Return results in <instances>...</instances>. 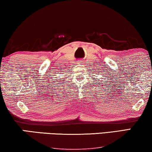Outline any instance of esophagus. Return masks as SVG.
Returning a JSON list of instances; mask_svg holds the SVG:
<instances>
[{
  "instance_id": "obj_1",
  "label": "esophagus",
  "mask_w": 152,
  "mask_h": 152,
  "mask_svg": "<svg viewBox=\"0 0 152 152\" xmlns=\"http://www.w3.org/2000/svg\"><path fill=\"white\" fill-rule=\"evenodd\" d=\"M77 63L78 64H84V62H83V61H82V60H78Z\"/></svg>"
}]
</instances>
